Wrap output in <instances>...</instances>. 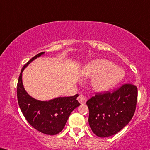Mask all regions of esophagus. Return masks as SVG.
I'll return each instance as SVG.
<instances>
[{"label":"esophagus","instance_id":"34e87169","mask_svg":"<svg viewBox=\"0 0 150 150\" xmlns=\"http://www.w3.org/2000/svg\"><path fill=\"white\" fill-rule=\"evenodd\" d=\"M77 100H78L81 105H83V104H85L86 102V98H85V96H83V95H79V97L77 98Z\"/></svg>","mask_w":150,"mask_h":150}]
</instances>
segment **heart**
<instances>
[{
  "instance_id": "1",
  "label": "heart",
  "mask_w": 150,
  "mask_h": 150,
  "mask_svg": "<svg viewBox=\"0 0 150 150\" xmlns=\"http://www.w3.org/2000/svg\"><path fill=\"white\" fill-rule=\"evenodd\" d=\"M82 74L86 77L96 76L92 81L93 88L98 92H105L122 80L124 74L120 68L105 59L94 60L84 67Z\"/></svg>"
}]
</instances>
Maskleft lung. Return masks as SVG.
<instances>
[{
  "mask_svg": "<svg viewBox=\"0 0 150 150\" xmlns=\"http://www.w3.org/2000/svg\"><path fill=\"white\" fill-rule=\"evenodd\" d=\"M135 85L123 84L112 93H97L86 102L88 123L93 132L101 138L117 134L132 120L137 102Z\"/></svg>",
  "mask_w": 150,
  "mask_h": 150,
  "instance_id": "8db88e82",
  "label": "left lung"
}]
</instances>
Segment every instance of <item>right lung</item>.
<instances>
[{"label":"right lung","mask_w":150,"mask_h":150,"mask_svg":"<svg viewBox=\"0 0 150 150\" xmlns=\"http://www.w3.org/2000/svg\"><path fill=\"white\" fill-rule=\"evenodd\" d=\"M44 53H39L23 66L17 84V98L23 114L30 125L43 134L56 135L62 132L72 111L80 104L77 100L78 94L40 101L31 97L25 90L22 81L23 71L28 64Z\"/></svg>","instance_id":"obj_1"}]
</instances>
